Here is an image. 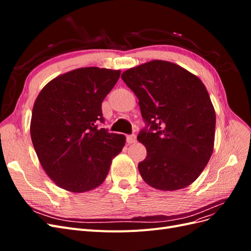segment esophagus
I'll use <instances>...</instances> for the list:
<instances>
[{
    "mask_svg": "<svg viewBox=\"0 0 251 251\" xmlns=\"http://www.w3.org/2000/svg\"><path fill=\"white\" fill-rule=\"evenodd\" d=\"M136 141H137V138H136L135 135H128V136H126V142H127L128 144L135 143Z\"/></svg>",
    "mask_w": 251,
    "mask_h": 251,
    "instance_id": "34e87169",
    "label": "esophagus"
}]
</instances>
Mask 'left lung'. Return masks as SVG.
<instances>
[{"label":"left lung","mask_w":251,"mask_h":251,"mask_svg":"<svg viewBox=\"0 0 251 251\" xmlns=\"http://www.w3.org/2000/svg\"><path fill=\"white\" fill-rule=\"evenodd\" d=\"M121 78L139 100L150 130L137 136L147 149L138 163L142 179L159 191L191 185L214 151L216 112L201 79L177 64L154 59Z\"/></svg>","instance_id":"left-lung-1"}]
</instances>
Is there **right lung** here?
<instances>
[{
  "instance_id": "right-lung-1",
  "label": "right lung",
  "mask_w": 251,
  "mask_h": 251,
  "mask_svg": "<svg viewBox=\"0 0 251 251\" xmlns=\"http://www.w3.org/2000/svg\"><path fill=\"white\" fill-rule=\"evenodd\" d=\"M120 70L74 69L50 80L33 104L30 135L49 178L63 189L85 193L100 186L126 136L98 128L101 103Z\"/></svg>"
}]
</instances>
